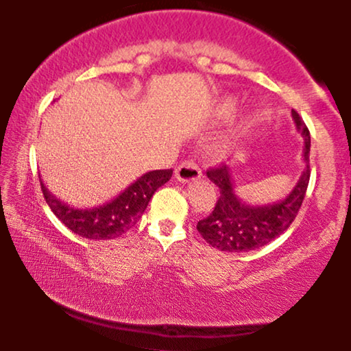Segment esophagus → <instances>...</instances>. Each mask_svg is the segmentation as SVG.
Wrapping results in <instances>:
<instances>
[{
    "instance_id": "34e87169",
    "label": "esophagus",
    "mask_w": 351,
    "mask_h": 351,
    "mask_svg": "<svg viewBox=\"0 0 351 351\" xmlns=\"http://www.w3.org/2000/svg\"><path fill=\"white\" fill-rule=\"evenodd\" d=\"M175 176L181 183H191V181L201 178V170L198 163H195L193 160H186V162H183L176 168Z\"/></svg>"
}]
</instances>
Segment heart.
<instances>
[{
    "label": "heart",
    "mask_w": 351,
    "mask_h": 351,
    "mask_svg": "<svg viewBox=\"0 0 351 351\" xmlns=\"http://www.w3.org/2000/svg\"><path fill=\"white\" fill-rule=\"evenodd\" d=\"M232 108H234V102H232V100H226V102L221 106V114L229 115L232 112Z\"/></svg>",
    "instance_id": "heart-1"
}]
</instances>
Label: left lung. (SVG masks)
Returning <instances> with one entry per match:
<instances>
[{"label": "left lung", "instance_id": "8db88e82", "mask_svg": "<svg viewBox=\"0 0 351 351\" xmlns=\"http://www.w3.org/2000/svg\"><path fill=\"white\" fill-rule=\"evenodd\" d=\"M292 119L297 130L304 136L302 158H304L305 168L300 173L295 186L284 199L252 206L236 195L231 168L226 165H219L217 168L208 170V178L219 188V198L211 215L201 219L196 228L213 247L226 252L254 251L287 231L292 221L295 219L310 180V134L304 120L295 110H292Z\"/></svg>", "mask_w": 351, "mask_h": 351}]
</instances>
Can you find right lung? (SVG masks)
I'll use <instances>...</instances> for the list:
<instances>
[{"instance_id":"1","label":"right lung","mask_w":351,"mask_h":351,"mask_svg":"<svg viewBox=\"0 0 351 351\" xmlns=\"http://www.w3.org/2000/svg\"><path fill=\"white\" fill-rule=\"evenodd\" d=\"M173 170L148 171L136 178L130 186H127L114 199L95 208H72L64 201L56 198L44 186L41 181L43 195L56 216L77 236L86 239H114L120 237L135 226L136 221L150 203L152 196L160 186H163L171 178Z\"/></svg>"}]
</instances>
